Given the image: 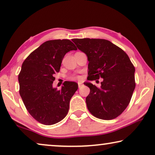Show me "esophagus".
<instances>
[{
    "mask_svg": "<svg viewBox=\"0 0 155 155\" xmlns=\"http://www.w3.org/2000/svg\"><path fill=\"white\" fill-rule=\"evenodd\" d=\"M81 86H82V84H81V83L78 82V88H80V87Z\"/></svg>",
    "mask_w": 155,
    "mask_h": 155,
    "instance_id": "1",
    "label": "esophagus"
}]
</instances>
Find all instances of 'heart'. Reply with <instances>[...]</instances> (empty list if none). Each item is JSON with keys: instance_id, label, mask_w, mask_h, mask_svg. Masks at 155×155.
<instances>
[{"instance_id": "1", "label": "heart", "mask_w": 155, "mask_h": 155, "mask_svg": "<svg viewBox=\"0 0 155 155\" xmlns=\"http://www.w3.org/2000/svg\"><path fill=\"white\" fill-rule=\"evenodd\" d=\"M69 79L72 80V81H81V80L82 79V77H81V76H79V75L74 74V75L69 76Z\"/></svg>"}]
</instances>
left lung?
<instances>
[{
	"label": "left lung",
	"mask_w": 155,
	"mask_h": 155,
	"mask_svg": "<svg viewBox=\"0 0 155 155\" xmlns=\"http://www.w3.org/2000/svg\"><path fill=\"white\" fill-rule=\"evenodd\" d=\"M72 41L88 57L89 79L103 78L100 87L84 83L90 88L86 98L88 110L93 116L103 120L117 118L127 107L136 87L134 64L127 54L110 41Z\"/></svg>",
	"instance_id": "1"
}]
</instances>
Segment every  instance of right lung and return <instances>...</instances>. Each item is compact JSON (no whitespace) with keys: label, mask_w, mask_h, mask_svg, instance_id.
<instances>
[{"label":"right lung","mask_w":155,"mask_h":155,"mask_svg":"<svg viewBox=\"0 0 155 155\" xmlns=\"http://www.w3.org/2000/svg\"><path fill=\"white\" fill-rule=\"evenodd\" d=\"M77 50L69 39L45 41L25 59L18 75L19 94L31 117L44 125L62 120L78 89L76 82L64 81L60 90L53 88L65 54Z\"/></svg>","instance_id":"obj_1"}]
</instances>
